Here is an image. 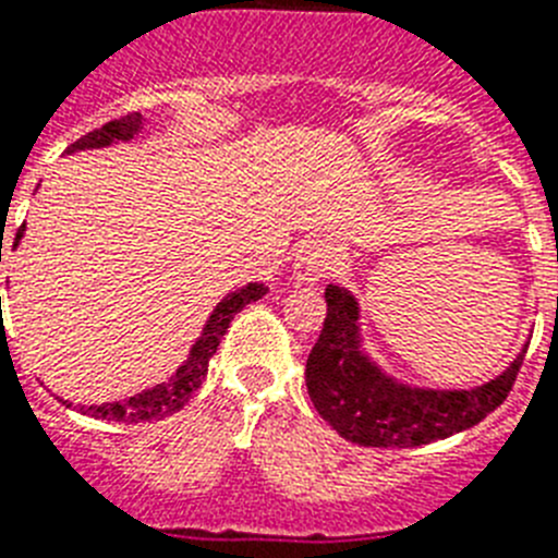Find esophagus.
<instances>
[{
  "mask_svg": "<svg viewBox=\"0 0 558 558\" xmlns=\"http://www.w3.org/2000/svg\"><path fill=\"white\" fill-rule=\"evenodd\" d=\"M331 266H335V246L326 238H308L294 260V278L298 283H320L323 278H329Z\"/></svg>",
  "mask_w": 558,
  "mask_h": 558,
  "instance_id": "obj_1",
  "label": "esophagus"
}]
</instances>
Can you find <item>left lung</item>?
<instances>
[{
  "mask_svg": "<svg viewBox=\"0 0 558 558\" xmlns=\"http://www.w3.org/2000/svg\"><path fill=\"white\" fill-rule=\"evenodd\" d=\"M326 320L306 360V388L317 414L349 442L414 448L474 428L510 395L525 349L499 377L474 388H416L383 372L360 335L357 298L326 289Z\"/></svg>",
  "mask_w": 558,
  "mask_h": 558,
  "instance_id": "8db88e82",
  "label": "left lung"
}]
</instances>
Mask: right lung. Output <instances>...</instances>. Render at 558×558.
<instances>
[{
  "label": "right lung",
  "instance_id": "obj_1",
  "mask_svg": "<svg viewBox=\"0 0 558 558\" xmlns=\"http://www.w3.org/2000/svg\"><path fill=\"white\" fill-rule=\"evenodd\" d=\"M144 119L142 112H130V116H121L116 121H107L105 128L93 130V133L82 135L76 144H70L68 153H78V149H98L110 147V144L130 142L135 135L142 133ZM25 235V223L19 227L16 238H13V250L19 246ZM2 260V250H0ZM269 289L264 283H246L243 289L229 292L218 306L213 308L207 326L201 331V337L192 343L190 354H186L184 366L178 368L167 383H158L153 388H144L142 395L124 397V400L116 402H101V405H78V411L87 416H96V420H112V423H149V420H163V416L175 414L190 402V397L195 395L207 377L209 357H213L218 345H221V337L227 335L232 317L241 312L243 306H250L252 301H260ZM2 303V301H0ZM64 405H73V402L62 400Z\"/></svg>",
  "mask_w": 558,
  "mask_h": 558
}]
</instances>
